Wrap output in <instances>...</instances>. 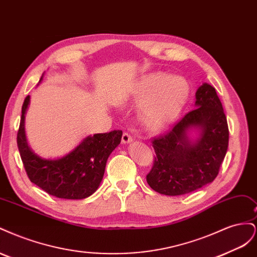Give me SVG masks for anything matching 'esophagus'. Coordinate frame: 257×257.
<instances>
[{
  "label": "esophagus",
  "instance_id": "obj_1",
  "mask_svg": "<svg viewBox=\"0 0 257 257\" xmlns=\"http://www.w3.org/2000/svg\"><path fill=\"white\" fill-rule=\"evenodd\" d=\"M133 142V137H132L128 133H124L122 136V144L126 145V144H131Z\"/></svg>",
  "mask_w": 257,
  "mask_h": 257
}]
</instances>
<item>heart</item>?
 I'll return each instance as SVG.
<instances>
[{
	"mask_svg": "<svg viewBox=\"0 0 257 257\" xmlns=\"http://www.w3.org/2000/svg\"><path fill=\"white\" fill-rule=\"evenodd\" d=\"M188 95V83L180 77L150 73L134 85L125 100L142 104L139 118L144 126L151 133H160L175 121Z\"/></svg>",
	"mask_w": 257,
	"mask_h": 257,
	"instance_id": "heart-1",
	"label": "heart"
}]
</instances>
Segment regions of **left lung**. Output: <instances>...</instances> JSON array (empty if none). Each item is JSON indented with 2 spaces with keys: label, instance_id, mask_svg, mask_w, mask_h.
Here are the masks:
<instances>
[{
  "label": "left lung",
  "instance_id": "1",
  "mask_svg": "<svg viewBox=\"0 0 257 257\" xmlns=\"http://www.w3.org/2000/svg\"><path fill=\"white\" fill-rule=\"evenodd\" d=\"M195 97V109L152 142L157 157L147 182L160 194L184 195L211 183L226 155L228 125L215 89L205 82ZM192 131L197 133L194 139Z\"/></svg>",
  "mask_w": 257,
  "mask_h": 257
}]
</instances>
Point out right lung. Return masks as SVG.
Here are the masks:
<instances>
[{
    "mask_svg": "<svg viewBox=\"0 0 257 257\" xmlns=\"http://www.w3.org/2000/svg\"><path fill=\"white\" fill-rule=\"evenodd\" d=\"M42 79L43 76L40 81ZM29 105L30 95L22 105L17 144L31 182L58 198L91 196L103 180L108 158L121 143L122 131L90 135L64 157L44 159L32 151L27 141L25 121Z\"/></svg>",
    "mask_w": 257,
    "mask_h": 257,
    "instance_id": "obj_1",
    "label": "right lung"
}]
</instances>
